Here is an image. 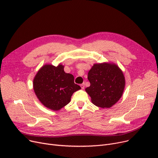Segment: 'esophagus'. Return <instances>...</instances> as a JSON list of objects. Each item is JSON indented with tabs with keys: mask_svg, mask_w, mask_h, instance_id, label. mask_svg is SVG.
I'll return each instance as SVG.
<instances>
[{
	"mask_svg": "<svg viewBox=\"0 0 158 158\" xmlns=\"http://www.w3.org/2000/svg\"><path fill=\"white\" fill-rule=\"evenodd\" d=\"M80 86H81V88H82V89H83L85 88V84H84V83H82V84H81V85Z\"/></svg>",
	"mask_w": 158,
	"mask_h": 158,
	"instance_id": "esophagus-1",
	"label": "esophagus"
}]
</instances>
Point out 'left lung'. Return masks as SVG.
<instances>
[{"mask_svg": "<svg viewBox=\"0 0 158 158\" xmlns=\"http://www.w3.org/2000/svg\"><path fill=\"white\" fill-rule=\"evenodd\" d=\"M90 86L85 90L92 103L109 108L121 98L125 87V77L118 66L113 63L94 64L89 71Z\"/></svg>", "mask_w": 158, "mask_h": 158, "instance_id": "obj_1", "label": "left lung"}]
</instances>
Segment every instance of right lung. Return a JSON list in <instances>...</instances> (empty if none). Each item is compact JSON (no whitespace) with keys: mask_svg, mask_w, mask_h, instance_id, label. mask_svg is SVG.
Instances as JSON below:
<instances>
[{"mask_svg":"<svg viewBox=\"0 0 158 158\" xmlns=\"http://www.w3.org/2000/svg\"><path fill=\"white\" fill-rule=\"evenodd\" d=\"M33 88L46 107L57 111L70 102L72 94L81 87L74 83L73 75L65 73L64 66L60 64L43 66L33 80Z\"/></svg>","mask_w":158,"mask_h":158,"instance_id":"obj_1","label":"right lung"}]
</instances>
